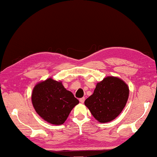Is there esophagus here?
Wrapping results in <instances>:
<instances>
[{"label":"esophagus","mask_w":157,"mask_h":157,"mask_svg":"<svg viewBox=\"0 0 157 157\" xmlns=\"http://www.w3.org/2000/svg\"><path fill=\"white\" fill-rule=\"evenodd\" d=\"M85 98L83 97V98H80L79 99V101H80V102L83 103L85 102Z\"/></svg>","instance_id":"1"}]
</instances>
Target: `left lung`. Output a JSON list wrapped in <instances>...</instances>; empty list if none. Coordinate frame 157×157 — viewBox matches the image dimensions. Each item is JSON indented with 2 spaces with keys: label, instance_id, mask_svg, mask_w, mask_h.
<instances>
[{
  "label": "left lung",
  "instance_id": "left-lung-1",
  "mask_svg": "<svg viewBox=\"0 0 157 157\" xmlns=\"http://www.w3.org/2000/svg\"><path fill=\"white\" fill-rule=\"evenodd\" d=\"M129 96L126 82L117 77L107 76L98 82L93 94L85 100V105L96 120L111 122L124 108Z\"/></svg>",
  "mask_w": 157,
  "mask_h": 157
}]
</instances>
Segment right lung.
Masks as SVG:
<instances>
[{
	"label": "right lung",
	"instance_id": "right-lung-1",
	"mask_svg": "<svg viewBox=\"0 0 157 157\" xmlns=\"http://www.w3.org/2000/svg\"><path fill=\"white\" fill-rule=\"evenodd\" d=\"M31 100L37 114L47 122L61 125L79 101L61 81L51 78L40 82L33 90Z\"/></svg>",
	"mask_w": 157,
	"mask_h": 157
}]
</instances>
